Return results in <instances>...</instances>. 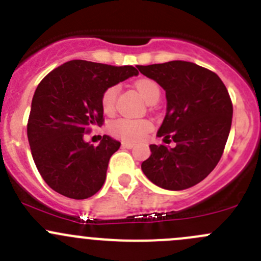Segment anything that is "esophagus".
<instances>
[{
    "mask_svg": "<svg viewBox=\"0 0 261 261\" xmlns=\"http://www.w3.org/2000/svg\"><path fill=\"white\" fill-rule=\"evenodd\" d=\"M122 146L124 147V148H128V149H130V148H133L134 147V144L132 143V142H122Z\"/></svg>",
    "mask_w": 261,
    "mask_h": 261,
    "instance_id": "obj_1",
    "label": "esophagus"
}]
</instances>
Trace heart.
I'll use <instances>...</instances> for the list:
<instances>
[{
  "label": "heart",
  "instance_id": "b5f03b06",
  "mask_svg": "<svg viewBox=\"0 0 261 261\" xmlns=\"http://www.w3.org/2000/svg\"><path fill=\"white\" fill-rule=\"evenodd\" d=\"M136 89L142 97L147 102L154 96H160V87L154 81L149 79H142L136 82ZM119 87L117 85L109 86L104 91L101 96V107L107 114L114 112L115 101H117ZM153 124L148 119H133V118H118L114 122L110 123L109 129L118 138L124 141L138 142L147 137V134L152 130Z\"/></svg>",
  "mask_w": 261,
  "mask_h": 261
}]
</instances>
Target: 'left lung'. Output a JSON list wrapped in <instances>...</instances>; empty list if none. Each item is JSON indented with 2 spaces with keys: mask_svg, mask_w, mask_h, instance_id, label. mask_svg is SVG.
<instances>
[{
  "mask_svg": "<svg viewBox=\"0 0 261 261\" xmlns=\"http://www.w3.org/2000/svg\"><path fill=\"white\" fill-rule=\"evenodd\" d=\"M166 92V115L141 169L149 181L166 190H184L204 180L217 166L232 123L228 91L215 72L185 61L137 66Z\"/></svg>",
  "mask_w": 261,
  "mask_h": 261,
  "instance_id": "obj_1",
  "label": "left lung"
}]
</instances>
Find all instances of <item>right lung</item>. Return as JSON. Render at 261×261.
<instances>
[{"instance_id":"add662e5","label":"right lung","mask_w":261,"mask_h":261,"mask_svg":"<svg viewBox=\"0 0 261 261\" xmlns=\"http://www.w3.org/2000/svg\"><path fill=\"white\" fill-rule=\"evenodd\" d=\"M137 74L133 66L74 59L53 69L38 85L28 139L38 171L54 192L86 199L101 189L109 160L120 142L105 134L95 147L84 136L92 125H102L105 90Z\"/></svg>"}]
</instances>
